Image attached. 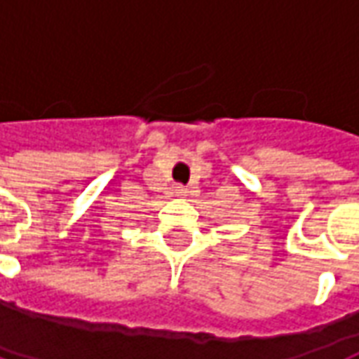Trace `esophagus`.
Returning a JSON list of instances; mask_svg holds the SVG:
<instances>
[{
  "instance_id": "esophagus-1",
  "label": "esophagus",
  "mask_w": 359,
  "mask_h": 359,
  "mask_svg": "<svg viewBox=\"0 0 359 359\" xmlns=\"http://www.w3.org/2000/svg\"><path fill=\"white\" fill-rule=\"evenodd\" d=\"M177 194H180V195H187V194H189V191H187V187H180V189H177Z\"/></svg>"
}]
</instances>
